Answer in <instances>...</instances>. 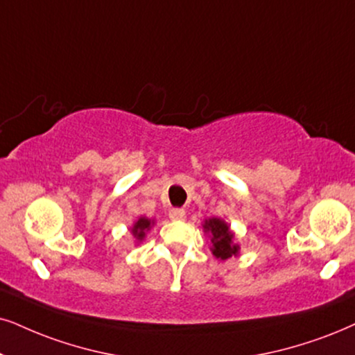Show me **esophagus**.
I'll return each instance as SVG.
<instances>
[{
    "instance_id": "obj_1",
    "label": "esophagus",
    "mask_w": 355,
    "mask_h": 355,
    "mask_svg": "<svg viewBox=\"0 0 355 355\" xmlns=\"http://www.w3.org/2000/svg\"><path fill=\"white\" fill-rule=\"evenodd\" d=\"M185 218H187L185 209H182V208L170 209V219H173V221H183Z\"/></svg>"
}]
</instances>
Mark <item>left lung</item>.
<instances>
[{
  "mask_svg": "<svg viewBox=\"0 0 355 355\" xmlns=\"http://www.w3.org/2000/svg\"><path fill=\"white\" fill-rule=\"evenodd\" d=\"M203 232L208 234L211 241V254L216 259L226 260L230 257H236L239 255L241 245L236 244V234L231 230V226L221 218H209L205 219Z\"/></svg>",
  "mask_w": 355,
  "mask_h": 355,
  "instance_id": "8db88e82",
  "label": "left lung"
}]
</instances>
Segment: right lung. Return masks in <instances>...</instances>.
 Here are the masks:
<instances>
[{
  "mask_svg": "<svg viewBox=\"0 0 355 355\" xmlns=\"http://www.w3.org/2000/svg\"><path fill=\"white\" fill-rule=\"evenodd\" d=\"M155 224V219H149L147 216H139L131 226V236L136 244L139 245L146 239V234L150 231V227Z\"/></svg>",
  "mask_w": 355,
  "mask_h": 355,
  "instance_id": "right-lung-1",
  "label": "right lung"
}]
</instances>
